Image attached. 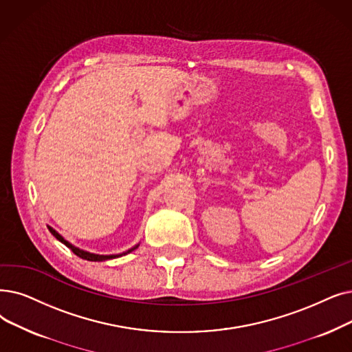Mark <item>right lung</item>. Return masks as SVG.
I'll return each mask as SVG.
<instances>
[{
  "label": "right lung",
  "instance_id": "add662e5",
  "mask_svg": "<svg viewBox=\"0 0 352 352\" xmlns=\"http://www.w3.org/2000/svg\"><path fill=\"white\" fill-rule=\"evenodd\" d=\"M49 227V230H50V233L58 240V241H62L63 244H66V246L76 254V256H79V257H82V258H85V261H89V262H103V261H109V258H115V257H119V256H122V254H126V253H131L132 250H135L136 248H138V244H136L135 248H132V249H129L128 252H125V253H122V254H95V253H89V252H85V250H82V249H79V248H74L72 243H69L67 240H65V237H62L60 236L53 227H50V226H47Z\"/></svg>",
  "mask_w": 352,
  "mask_h": 352
}]
</instances>
